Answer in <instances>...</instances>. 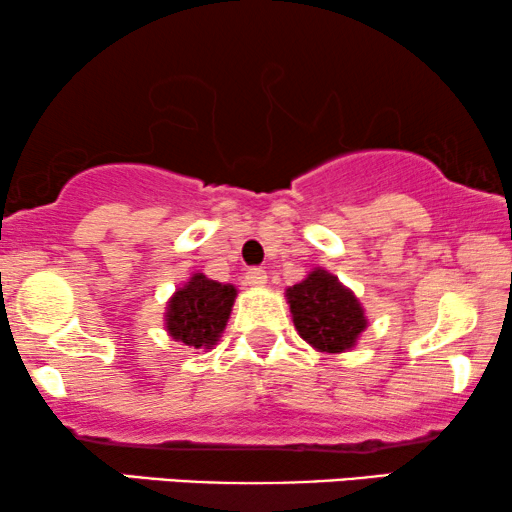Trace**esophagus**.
Here are the masks:
<instances>
[{"label":"esophagus","instance_id":"obj_1","mask_svg":"<svg viewBox=\"0 0 512 512\" xmlns=\"http://www.w3.org/2000/svg\"><path fill=\"white\" fill-rule=\"evenodd\" d=\"M244 282L249 284V287L254 289H261L268 284V272H265L263 268H249L247 275H244Z\"/></svg>","mask_w":512,"mask_h":512}]
</instances>
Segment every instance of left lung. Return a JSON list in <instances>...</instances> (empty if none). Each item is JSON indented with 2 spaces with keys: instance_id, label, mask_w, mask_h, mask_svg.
Instances as JSON below:
<instances>
[{
  "instance_id": "8db88e82",
  "label": "left lung",
  "mask_w": 512,
  "mask_h": 512,
  "mask_svg": "<svg viewBox=\"0 0 512 512\" xmlns=\"http://www.w3.org/2000/svg\"><path fill=\"white\" fill-rule=\"evenodd\" d=\"M287 301L296 331L320 353H345L355 348L357 338L367 329L357 296L322 268L289 287Z\"/></svg>"
}]
</instances>
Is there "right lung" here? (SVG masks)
<instances>
[{
    "instance_id": "right-lung-1",
    "label": "right lung",
    "mask_w": 512,
    "mask_h": 512,
    "mask_svg": "<svg viewBox=\"0 0 512 512\" xmlns=\"http://www.w3.org/2000/svg\"><path fill=\"white\" fill-rule=\"evenodd\" d=\"M237 289L195 272L169 298L164 324L169 336L188 348H214L230 320Z\"/></svg>"
}]
</instances>
